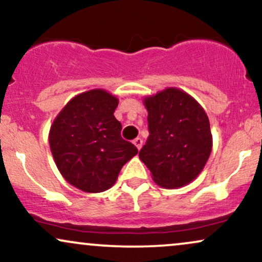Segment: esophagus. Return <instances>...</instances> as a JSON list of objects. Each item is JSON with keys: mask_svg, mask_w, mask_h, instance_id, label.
<instances>
[{"mask_svg": "<svg viewBox=\"0 0 262 262\" xmlns=\"http://www.w3.org/2000/svg\"><path fill=\"white\" fill-rule=\"evenodd\" d=\"M133 143L135 146H137L138 150H140L141 146H143V139H141V138H137V139H134Z\"/></svg>", "mask_w": 262, "mask_h": 262, "instance_id": "obj_1", "label": "esophagus"}]
</instances>
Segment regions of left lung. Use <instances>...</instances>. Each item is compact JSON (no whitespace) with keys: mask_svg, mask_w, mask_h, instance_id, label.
Wrapping results in <instances>:
<instances>
[{"mask_svg":"<svg viewBox=\"0 0 262 262\" xmlns=\"http://www.w3.org/2000/svg\"><path fill=\"white\" fill-rule=\"evenodd\" d=\"M149 138L139 157L154 182L167 189L184 187L200 174L212 149V135L201 105L178 88L144 97Z\"/></svg>","mask_w":262,"mask_h":262,"instance_id":"left-lung-1","label":"left lung"}]
</instances>
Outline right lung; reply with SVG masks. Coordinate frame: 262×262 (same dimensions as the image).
Segmentation results:
<instances>
[{
  "instance_id": "obj_1",
  "label": "right lung",
  "mask_w": 262,
  "mask_h": 262,
  "mask_svg": "<svg viewBox=\"0 0 262 262\" xmlns=\"http://www.w3.org/2000/svg\"><path fill=\"white\" fill-rule=\"evenodd\" d=\"M118 99L103 89L78 94L53 119L49 143L62 177L85 193H101L117 181L122 167L138 154L122 139L115 117Z\"/></svg>"
}]
</instances>
